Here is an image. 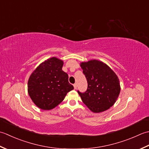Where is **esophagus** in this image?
Listing matches in <instances>:
<instances>
[{"label": "esophagus", "mask_w": 149, "mask_h": 149, "mask_svg": "<svg viewBox=\"0 0 149 149\" xmlns=\"http://www.w3.org/2000/svg\"><path fill=\"white\" fill-rule=\"evenodd\" d=\"M73 86H74V89H77V85L76 84H74V85H73Z\"/></svg>", "instance_id": "obj_1"}]
</instances>
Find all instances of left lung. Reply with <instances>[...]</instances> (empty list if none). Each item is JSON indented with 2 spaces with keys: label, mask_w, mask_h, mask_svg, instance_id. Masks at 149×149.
Returning a JSON list of instances; mask_svg holds the SVG:
<instances>
[{
  "label": "left lung",
  "mask_w": 149,
  "mask_h": 149,
  "mask_svg": "<svg viewBox=\"0 0 149 149\" xmlns=\"http://www.w3.org/2000/svg\"><path fill=\"white\" fill-rule=\"evenodd\" d=\"M88 87L84 93L78 91L84 104L95 113L107 111L116 102L120 83L116 74L106 63L98 60L80 63Z\"/></svg>",
  "instance_id": "obj_1"
}]
</instances>
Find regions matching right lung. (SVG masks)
I'll use <instances>...</instances> for the list:
<instances>
[{
    "instance_id": "add662e5",
    "label": "right lung",
    "mask_w": 149,
    "mask_h": 149,
    "mask_svg": "<svg viewBox=\"0 0 149 149\" xmlns=\"http://www.w3.org/2000/svg\"><path fill=\"white\" fill-rule=\"evenodd\" d=\"M63 60L52 57L42 62L30 75L28 92L33 102L42 110H51L74 89L68 74L62 71Z\"/></svg>"
}]
</instances>
